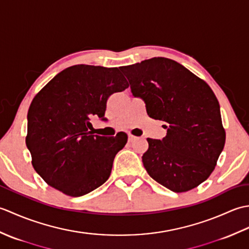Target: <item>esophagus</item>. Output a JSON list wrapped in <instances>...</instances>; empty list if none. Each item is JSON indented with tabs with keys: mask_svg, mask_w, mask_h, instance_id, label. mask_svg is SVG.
<instances>
[{
	"mask_svg": "<svg viewBox=\"0 0 249 249\" xmlns=\"http://www.w3.org/2000/svg\"><path fill=\"white\" fill-rule=\"evenodd\" d=\"M137 139V137L136 136H133V135H128V141L129 142H133V141H135Z\"/></svg>",
	"mask_w": 249,
	"mask_h": 249,
	"instance_id": "obj_1",
	"label": "esophagus"
}]
</instances>
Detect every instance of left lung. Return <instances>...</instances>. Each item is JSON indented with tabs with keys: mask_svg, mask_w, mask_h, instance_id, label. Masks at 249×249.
Segmentation results:
<instances>
[{
	"mask_svg": "<svg viewBox=\"0 0 249 249\" xmlns=\"http://www.w3.org/2000/svg\"><path fill=\"white\" fill-rule=\"evenodd\" d=\"M151 118L166 123L161 140L147 138L142 162L152 178L174 193L197 187L213 172L226 141L217 98L179 63L153 57L120 68Z\"/></svg>",
	"mask_w": 249,
	"mask_h": 249,
	"instance_id": "1",
	"label": "left lung"
}]
</instances>
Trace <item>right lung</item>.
Returning a JSON list of instances; mask_svg holds the SVG:
<instances>
[{
  "label": "right lung",
  "mask_w": 249,
  "mask_h": 249,
  "mask_svg": "<svg viewBox=\"0 0 249 249\" xmlns=\"http://www.w3.org/2000/svg\"><path fill=\"white\" fill-rule=\"evenodd\" d=\"M128 87L119 68L81 64L57 73L34 97L25 143L35 171L49 186L81 197L109 178L127 135H93L89 121H106L110 95Z\"/></svg>",
  "instance_id": "1"
}]
</instances>
